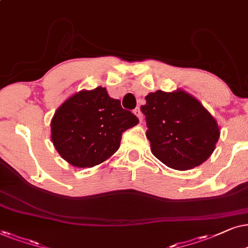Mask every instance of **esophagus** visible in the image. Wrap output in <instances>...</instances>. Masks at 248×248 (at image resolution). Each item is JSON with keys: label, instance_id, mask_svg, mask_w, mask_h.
<instances>
[{"label": "esophagus", "instance_id": "34e87169", "mask_svg": "<svg viewBox=\"0 0 248 248\" xmlns=\"http://www.w3.org/2000/svg\"><path fill=\"white\" fill-rule=\"evenodd\" d=\"M134 113L137 115V117H138V119H140V122L143 121V113H141V111H140V108H135V110H134Z\"/></svg>", "mask_w": 248, "mask_h": 248}]
</instances>
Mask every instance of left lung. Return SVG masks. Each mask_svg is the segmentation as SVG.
I'll use <instances>...</instances> for the list:
<instances>
[{
  "label": "left lung",
  "instance_id": "8db88e82",
  "mask_svg": "<svg viewBox=\"0 0 248 248\" xmlns=\"http://www.w3.org/2000/svg\"><path fill=\"white\" fill-rule=\"evenodd\" d=\"M140 111L154 156L169 168L188 170L213 153L220 137L216 119L191 95L156 91L145 97Z\"/></svg>",
  "mask_w": 248,
  "mask_h": 248
}]
</instances>
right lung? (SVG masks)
Wrapping results in <instances>:
<instances>
[{
  "mask_svg": "<svg viewBox=\"0 0 248 248\" xmlns=\"http://www.w3.org/2000/svg\"><path fill=\"white\" fill-rule=\"evenodd\" d=\"M138 121L105 88L97 87L72 95L58 108L51 121V138L67 162L91 168L114 154L122 133Z\"/></svg>",
  "mask_w": 248,
  "mask_h": 248,
  "instance_id": "right-lung-1",
  "label": "right lung"
}]
</instances>
